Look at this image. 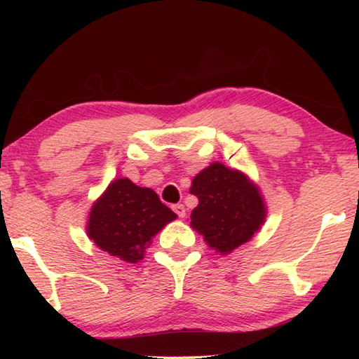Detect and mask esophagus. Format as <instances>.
<instances>
[{
  "mask_svg": "<svg viewBox=\"0 0 359 359\" xmlns=\"http://www.w3.org/2000/svg\"><path fill=\"white\" fill-rule=\"evenodd\" d=\"M172 210H174V212H175V215H177L179 217H185V215H187V208H185L182 203L172 205Z\"/></svg>",
  "mask_w": 359,
  "mask_h": 359,
  "instance_id": "1",
  "label": "esophagus"
}]
</instances>
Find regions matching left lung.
I'll return each instance as SVG.
<instances>
[{
  "instance_id": "left-lung-1",
  "label": "left lung",
  "mask_w": 359,
  "mask_h": 359,
  "mask_svg": "<svg viewBox=\"0 0 359 359\" xmlns=\"http://www.w3.org/2000/svg\"><path fill=\"white\" fill-rule=\"evenodd\" d=\"M189 193L199 199L191 211V226L220 255L248 242L265 222L257 187L243 172L219 162L196 175Z\"/></svg>"
}]
</instances>
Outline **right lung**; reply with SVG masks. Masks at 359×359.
Returning a JSON list of instances; mask_svg holds the SVG:
<instances>
[{"label": "right lung", "mask_w": 359, "mask_h": 359, "mask_svg": "<svg viewBox=\"0 0 359 359\" xmlns=\"http://www.w3.org/2000/svg\"><path fill=\"white\" fill-rule=\"evenodd\" d=\"M175 217L156 191L123 177L111 182L93 205L86 231L106 253L135 264L143 259L151 239Z\"/></svg>", "instance_id": "right-lung-1"}]
</instances>
